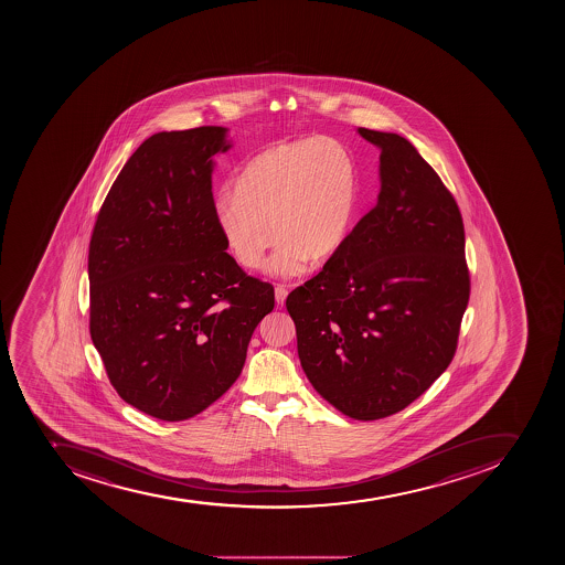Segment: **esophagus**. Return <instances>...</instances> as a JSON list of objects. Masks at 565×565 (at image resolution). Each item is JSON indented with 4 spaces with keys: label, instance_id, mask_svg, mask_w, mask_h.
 I'll list each match as a JSON object with an SVG mask.
<instances>
[{
    "label": "esophagus",
    "instance_id": "obj_1",
    "mask_svg": "<svg viewBox=\"0 0 565 565\" xmlns=\"http://www.w3.org/2000/svg\"><path fill=\"white\" fill-rule=\"evenodd\" d=\"M287 295H289V290H287V287H285V285H276V303L284 305L285 300H287Z\"/></svg>",
    "mask_w": 565,
    "mask_h": 565
}]
</instances>
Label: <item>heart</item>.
Returning a JSON list of instances; mask_svg holds the SVG:
<instances>
[{
  "label": "heart",
  "mask_w": 565,
  "mask_h": 565,
  "mask_svg": "<svg viewBox=\"0 0 565 565\" xmlns=\"http://www.w3.org/2000/svg\"><path fill=\"white\" fill-rule=\"evenodd\" d=\"M354 211V160L335 140L310 137L250 159L236 179L235 199L216 202V222L242 267H258L278 241L267 269L295 276L307 262L323 264L343 247Z\"/></svg>",
  "instance_id": "heart-1"
}]
</instances>
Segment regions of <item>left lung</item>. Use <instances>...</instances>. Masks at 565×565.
I'll return each mask as SVG.
<instances>
[{"instance_id":"left-lung-1","label":"left lung","mask_w":565,"mask_h":565,"mask_svg":"<svg viewBox=\"0 0 565 565\" xmlns=\"http://www.w3.org/2000/svg\"><path fill=\"white\" fill-rule=\"evenodd\" d=\"M358 131L380 146V200L285 305L316 392L347 417L377 420L448 369L471 281L462 215L437 171L405 137Z\"/></svg>"}]
</instances>
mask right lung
Returning a JSON list of instances; mask_svg holds the SVG:
<instances>
[{
    "instance_id": "obj_1",
    "label": "right lung",
    "mask_w": 565,
    "mask_h": 565,
    "mask_svg": "<svg viewBox=\"0 0 565 565\" xmlns=\"http://www.w3.org/2000/svg\"><path fill=\"white\" fill-rule=\"evenodd\" d=\"M225 130L162 131L137 148L100 205L90 249V335L117 394L190 419L231 388L275 287L227 255L211 166Z\"/></svg>"
}]
</instances>
